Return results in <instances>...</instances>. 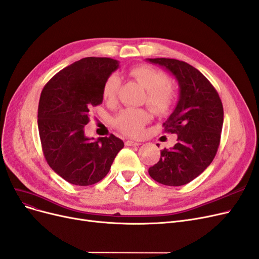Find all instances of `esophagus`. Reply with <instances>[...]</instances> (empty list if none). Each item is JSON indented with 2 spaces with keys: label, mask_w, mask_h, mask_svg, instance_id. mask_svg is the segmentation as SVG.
Wrapping results in <instances>:
<instances>
[{
  "label": "esophagus",
  "mask_w": 259,
  "mask_h": 259,
  "mask_svg": "<svg viewBox=\"0 0 259 259\" xmlns=\"http://www.w3.org/2000/svg\"><path fill=\"white\" fill-rule=\"evenodd\" d=\"M126 146H139L141 145V141H134V140H126L125 141Z\"/></svg>",
  "instance_id": "34e87169"
}]
</instances>
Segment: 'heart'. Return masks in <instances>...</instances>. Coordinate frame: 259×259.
<instances>
[{"label":"heart","instance_id":"heart-1","mask_svg":"<svg viewBox=\"0 0 259 259\" xmlns=\"http://www.w3.org/2000/svg\"><path fill=\"white\" fill-rule=\"evenodd\" d=\"M128 75L146 89V103L154 113L164 115L174 108L177 90L162 70L150 65H137L130 69ZM120 85L121 79L117 74L107 77L102 89V95L106 103L115 102ZM150 120L151 114L147 110L126 108L115 115L113 125L128 136H138Z\"/></svg>","mask_w":259,"mask_h":259}]
</instances>
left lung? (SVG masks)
<instances>
[{
	"label": "left lung",
	"mask_w": 259,
	"mask_h": 259,
	"mask_svg": "<svg viewBox=\"0 0 259 259\" xmlns=\"http://www.w3.org/2000/svg\"><path fill=\"white\" fill-rule=\"evenodd\" d=\"M149 61L168 69L180 87L179 102L163 124L165 133L177 134V144L160 150V158L149 168V175L164 185H184L197 178L218 152L224 120L222 101L209 80L186 62Z\"/></svg>",
	"instance_id": "obj_1"
}]
</instances>
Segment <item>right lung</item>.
<instances>
[{"mask_svg":"<svg viewBox=\"0 0 259 259\" xmlns=\"http://www.w3.org/2000/svg\"><path fill=\"white\" fill-rule=\"evenodd\" d=\"M118 67L110 58H84L60 70L41 91L37 124L44 156L53 171L74 185L104 179L124 147L112 134L97 140L84 136L90 109L102 104L103 84Z\"/></svg>","mask_w":259,"mask_h":259,"instance_id":"right-lung-1","label":"right lung"}]
</instances>
